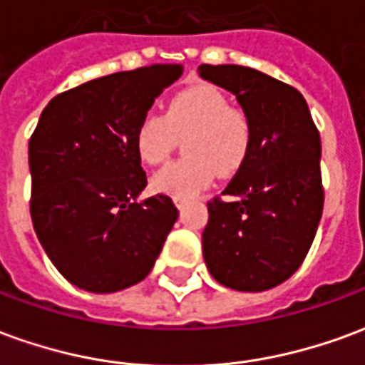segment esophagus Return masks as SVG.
<instances>
[{
	"instance_id": "34e87169",
	"label": "esophagus",
	"mask_w": 365,
	"mask_h": 365,
	"mask_svg": "<svg viewBox=\"0 0 365 365\" xmlns=\"http://www.w3.org/2000/svg\"><path fill=\"white\" fill-rule=\"evenodd\" d=\"M174 203L178 209H183V207L187 205V199H174Z\"/></svg>"
}]
</instances>
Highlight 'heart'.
<instances>
[{
	"label": "heart",
	"mask_w": 365,
	"mask_h": 365,
	"mask_svg": "<svg viewBox=\"0 0 365 365\" xmlns=\"http://www.w3.org/2000/svg\"><path fill=\"white\" fill-rule=\"evenodd\" d=\"M187 158L160 168L150 187L174 199H190L209 187L215 174H237L252 152L254 127L248 113L230 107L215 86H193L175 93L166 115L148 111L135 130L136 154L146 164H160L185 138Z\"/></svg>",
	"instance_id": "heart-1"
}]
</instances>
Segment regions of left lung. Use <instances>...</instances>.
<instances>
[{"mask_svg": "<svg viewBox=\"0 0 365 365\" xmlns=\"http://www.w3.org/2000/svg\"><path fill=\"white\" fill-rule=\"evenodd\" d=\"M197 72L235 93L254 127L252 152L222 191L227 199L207 203V269L230 289H272L297 272L321 222V136L305 97L287 83L237 64Z\"/></svg>", "mask_w": 365, "mask_h": 365, "instance_id": "8db88e82", "label": "left lung"}]
</instances>
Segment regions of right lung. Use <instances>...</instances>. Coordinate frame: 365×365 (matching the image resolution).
I'll return each mask as SVG.
<instances>
[{
	"label": "right lung",
	"mask_w": 365,
	"mask_h": 365,
	"mask_svg": "<svg viewBox=\"0 0 365 365\" xmlns=\"http://www.w3.org/2000/svg\"><path fill=\"white\" fill-rule=\"evenodd\" d=\"M152 64L52 97L29 140L31 219L54 268L76 287L113 293L143 282L178 209L168 195L138 201L146 174L135 130L182 76Z\"/></svg>",
	"instance_id": "obj_1"
}]
</instances>
